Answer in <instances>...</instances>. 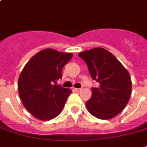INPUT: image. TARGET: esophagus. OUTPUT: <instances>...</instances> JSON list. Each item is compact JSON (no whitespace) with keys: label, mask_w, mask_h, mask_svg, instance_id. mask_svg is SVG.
Segmentation results:
<instances>
[{"label":"esophagus","mask_w":147,"mask_h":147,"mask_svg":"<svg viewBox=\"0 0 147 147\" xmlns=\"http://www.w3.org/2000/svg\"><path fill=\"white\" fill-rule=\"evenodd\" d=\"M74 90L76 91V92H80L82 89L81 88H74Z\"/></svg>","instance_id":"esophagus-1"}]
</instances>
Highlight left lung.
<instances>
[{"label":"left lung","mask_w":147,"mask_h":147,"mask_svg":"<svg viewBox=\"0 0 147 147\" xmlns=\"http://www.w3.org/2000/svg\"><path fill=\"white\" fill-rule=\"evenodd\" d=\"M78 56L87 63L91 77L99 84L91 88L86 102L88 111L100 119H110L126 107L131 93V80L127 70L109 51L95 48Z\"/></svg>","instance_id":"1"}]
</instances>
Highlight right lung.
I'll return each mask as SVG.
<instances>
[{
  "label": "right lung",
  "mask_w": 147,
  "mask_h": 147,
  "mask_svg": "<svg viewBox=\"0 0 147 147\" xmlns=\"http://www.w3.org/2000/svg\"><path fill=\"white\" fill-rule=\"evenodd\" d=\"M71 53L46 49L31 58L20 73L18 91L23 105L38 119L50 120L62 111L71 93L57 85L62 69L72 57Z\"/></svg>",
  "instance_id": "obj_1"
}]
</instances>
